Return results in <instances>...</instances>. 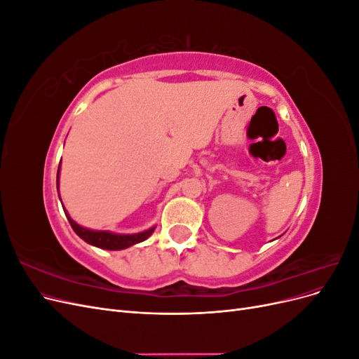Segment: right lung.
Instances as JSON below:
<instances>
[{
    "label": "right lung",
    "mask_w": 359,
    "mask_h": 359,
    "mask_svg": "<svg viewBox=\"0 0 359 359\" xmlns=\"http://www.w3.org/2000/svg\"><path fill=\"white\" fill-rule=\"evenodd\" d=\"M60 169H61V161H60L58 172H57V189H58V182H60ZM60 201H61V198H60ZM62 208H64V205H62ZM64 212H66L67 220L72 226V229L76 232V235L82 238L85 243H88L94 247L103 248V250H124V248H128V247H132L135 244L145 241L147 238L151 236V233H153L154 229H156V226H153V227H149V229L137 232V233H115V232H111V231H93V229H88V227H83V226L76 223L69 215L66 208H64Z\"/></svg>",
    "instance_id": "add662e5"
}]
</instances>
